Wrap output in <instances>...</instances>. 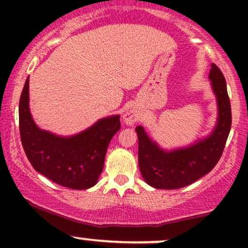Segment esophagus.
<instances>
[{
  "mask_svg": "<svg viewBox=\"0 0 248 248\" xmlns=\"http://www.w3.org/2000/svg\"><path fill=\"white\" fill-rule=\"evenodd\" d=\"M138 120H139V114L136 112H134V110H129V112H127L126 114L124 115V124H129V126H132V124H135Z\"/></svg>",
  "mask_w": 248,
  "mask_h": 248,
  "instance_id": "1",
  "label": "esophagus"
}]
</instances>
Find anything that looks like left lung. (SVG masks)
<instances>
[{"instance_id": "1", "label": "left lung", "mask_w": 248, "mask_h": 248, "mask_svg": "<svg viewBox=\"0 0 248 248\" xmlns=\"http://www.w3.org/2000/svg\"><path fill=\"white\" fill-rule=\"evenodd\" d=\"M209 79L217 99L218 116L215 129L206 138L186 147L164 150L148 136L143 127L135 128L139 138V167L150 186L173 190L190 186L218 163L231 130V104L226 81L216 64H211Z\"/></svg>"}]
</instances>
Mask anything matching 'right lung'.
I'll list each match as a JSON object with an SVG mask.
<instances>
[{
	"mask_svg": "<svg viewBox=\"0 0 248 248\" xmlns=\"http://www.w3.org/2000/svg\"><path fill=\"white\" fill-rule=\"evenodd\" d=\"M19 134L31 166L62 186L85 190L95 186L104 169L108 144L120 129V115L100 119L72 136L41 129L29 108V77L19 99Z\"/></svg>",
	"mask_w": 248,
	"mask_h": 248,
	"instance_id": "right-lung-1",
	"label": "right lung"
}]
</instances>
